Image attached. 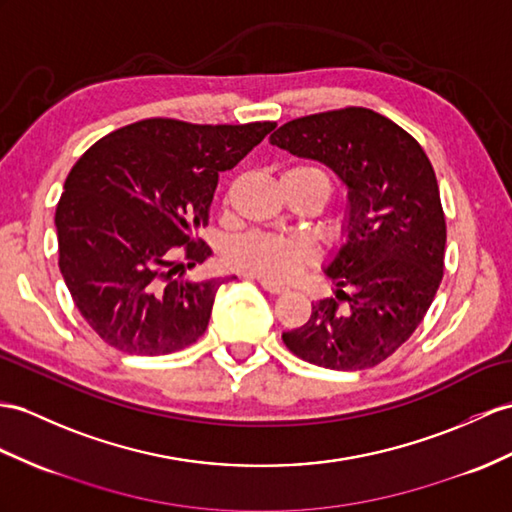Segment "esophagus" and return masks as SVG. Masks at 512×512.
<instances>
[{"label":"esophagus","instance_id":"1","mask_svg":"<svg viewBox=\"0 0 512 512\" xmlns=\"http://www.w3.org/2000/svg\"><path fill=\"white\" fill-rule=\"evenodd\" d=\"M260 282V286H263L265 291H269V293H284L286 291V286H282V284H278V282H271V280H258Z\"/></svg>","mask_w":512,"mask_h":512}]
</instances>
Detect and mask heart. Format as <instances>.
I'll return each mask as SVG.
<instances>
[{
    "instance_id": "heart-1",
    "label": "heart",
    "mask_w": 512,
    "mask_h": 512,
    "mask_svg": "<svg viewBox=\"0 0 512 512\" xmlns=\"http://www.w3.org/2000/svg\"><path fill=\"white\" fill-rule=\"evenodd\" d=\"M286 173H310L326 184L330 193L328 178L315 167L299 165ZM315 252L308 241L297 239V236H278L267 232H249L245 236L234 239L228 247V263L249 276L284 282L297 276L306 265L313 263Z\"/></svg>"
}]
</instances>
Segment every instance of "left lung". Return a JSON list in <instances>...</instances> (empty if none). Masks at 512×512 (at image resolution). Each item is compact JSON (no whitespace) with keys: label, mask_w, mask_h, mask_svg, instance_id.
Segmentation results:
<instances>
[{"label":"left lung","mask_w":512,"mask_h":512,"mask_svg":"<svg viewBox=\"0 0 512 512\" xmlns=\"http://www.w3.org/2000/svg\"><path fill=\"white\" fill-rule=\"evenodd\" d=\"M269 141L323 162L347 186L345 243L326 269L336 299L315 302L282 341L317 367H376L417 330L443 280L447 230L432 162L397 123L358 106L293 119Z\"/></svg>","instance_id":"left-lung-1"}]
</instances>
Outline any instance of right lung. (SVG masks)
Instances as JSON below:
<instances>
[{
  "mask_svg": "<svg viewBox=\"0 0 512 512\" xmlns=\"http://www.w3.org/2000/svg\"><path fill=\"white\" fill-rule=\"evenodd\" d=\"M276 121L199 126L143 119L80 156L56 206L58 267L99 339L134 356L193 345L230 278L184 280L213 254L197 239L219 173L239 165ZM234 280V278H232Z\"/></svg>",
  "mask_w": 512,
  "mask_h": 512,
  "instance_id": "add662e5",
  "label": "right lung"
}]
</instances>
